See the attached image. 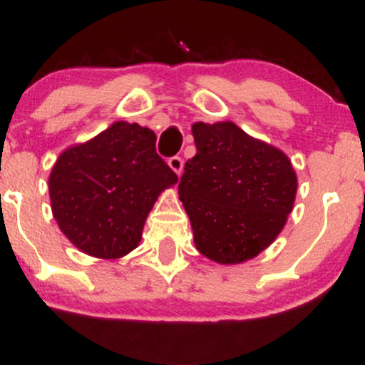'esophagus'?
<instances>
[{
    "label": "esophagus",
    "mask_w": 365,
    "mask_h": 365,
    "mask_svg": "<svg viewBox=\"0 0 365 365\" xmlns=\"http://www.w3.org/2000/svg\"><path fill=\"white\" fill-rule=\"evenodd\" d=\"M168 165H170V168L175 171V173L180 175L183 171V159H182V156H171L168 159Z\"/></svg>",
    "instance_id": "34e87169"
}]
</instances>
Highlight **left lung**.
Returning a JSON list of instances; mask_svg holds the SVG:
<instances>
[{
	"mask_svg": "<svg viewBox=\"0 0 365 365\" xmlns=\"http://www.w3.org/2000/svg\"><path fill=\"white\" fill-rule=\"evenodd\" d=\"M197 154L185 163L178 194L197 250L238 264L266 249L292 212L297 177L282 150L232 121L192 127Z\"/></svg>",
	"mask_w": 365,
	"mask_h": 365,
	"instance_id": "1",
	"label": "left lung"
}]
</instances>
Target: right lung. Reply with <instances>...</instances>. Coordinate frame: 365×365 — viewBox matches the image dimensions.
Wrapping results in <instances>:
<instances>
[{"mask_svg":"<svg viewBox=\"0 0 365 365\" xmlns=\"http://www.w3.org/2000/svg\"><path fill=\"white\" fill-rule=\"evenodd\" d=\"M177 173L156 153V135L116 121L66 149L49 177L54 220L82 252L116 259L139 245L145 217Z\"/></svg>","mask_w":365,"mask_h":365,"instance_id":"add662e5","label":"right lung"}]
</instances>
